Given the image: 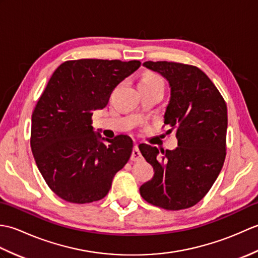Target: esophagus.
<instances>
[{"label": "esophagus", "instance_id": "obj_1", "mask_svg": "<svg viewBox=\"0 0 258 258\" xmlns=\"http://www.w3.org/2000/svg\"><path fill=\"white\" fill-rule=\"evenodd\" d=\"M131 160H132L133 162H140V161L143 160V156H142L138 145L134 146L133 152H132V155H131Z\"/></svg>", "mask_w": 258, "mask_h": 258}]
</instances>
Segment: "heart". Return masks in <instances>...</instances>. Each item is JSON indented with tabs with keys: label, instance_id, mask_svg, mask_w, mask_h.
<instances>
[{
	"label": "heart",
	"instance_id": "obj_1",
	"mask_svg": "<svg viewBox=\"0 0 258 258\" xmlns=\"http://www.w3.org/2000/svg\"><path fill=\"white\" fill-rule=\"evenodd\" d=\"M160 82H162V80L158 78L157 75L153 73H147L141 79L139 84H152V83H160Z\"/></svg>",
	"mask_w": 258,
	"mask_h": 258
}]
</instances>
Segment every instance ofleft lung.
<instances>
[{
	"label": "left lung",
	"instance_id": "obj_1",
	"mask_svg": "<svg viewBox=\"0 0 258 258\" xmlns=\"http://www.w3.org/2000/svg\"><path fill=\"white\" fill-rule=\"evenodd\" d=\"M169 83L171 98L164 114L167 133L175 132L173 151L140 144L154 176L140 187L150 204L179 211L197 204L220 175L226 156L227 106L210 78L193 65L175 62L143 63Z\"/></svg>",
	"mask_w": 258,
	"mask_h": 258
}]
</instances>
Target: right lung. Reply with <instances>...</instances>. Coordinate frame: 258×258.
Instances as JSON below:
<instances>
[{
	"mask_svg": "<svg viewBox=\"0 0 258 258\" xmlns=\"http://www.w3.org/2000/svg\"><path fill=\"white\" fill-rule=\"evenodd\" d=\"M140 67V61L82 58L54 71L32 114L31 149L48 187L62 200L86 204L104 199L128 162L132 139L103 138L104 144L93 131L92 115Z\"/></svg>",
	"mask_w": 258,
	"mask_h": 258,
	"instance_id": "1",
	"label": "right lung"
}]
</instances>
